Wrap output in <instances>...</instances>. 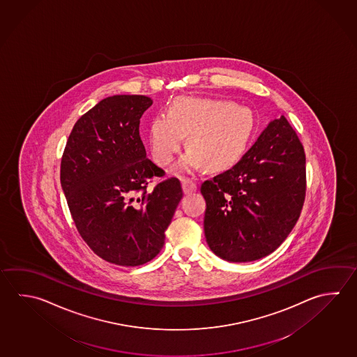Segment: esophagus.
<instances>
[{
    "instance_id": "obj_1",
    "label": "esophagus",
    "mask_w": 357,
    "mask_h": 357,
    "mask_svg": "<svg viewBox=\"0 0 357 357\" xmlns=\"http://www.w3.org/2000/svg\"><path fill=\"white\" fill-rule=\"evenodd\" d=\"M182 190L186 195L192 194L196 190H197V185L194 180L191 178H182Z\"/></svg>"
}]
</instances>
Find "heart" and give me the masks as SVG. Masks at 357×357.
Returning a JSON list of instances; mask_svg holds the SVG:
<instances>
[{"mask_svg":"<svg viewBox=\"0 0 357 357\" xmlns=\"http://www.w3.org/2000/svg\"><path fill=\"white\" fill-rule=\"evenodd\" d=\"M252 109L211 98L178 97L169 112L155 114L149 126L152 155L160 166L175 158L188 135V149L178 169L219 171L231 167L245 153L255 132Z\"/></svg>","mask_w":357,"mask_h":357,"instance_id":"b5f03b06","label":"heart"}]
</instances>
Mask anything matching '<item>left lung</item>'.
Returning a JSON list of instances; mask_svg holds the SVG:
<instances>
[{"label": "left lung", "instance_id": "obj_1", "mask_svg": "<svg viewBox=\"0 0 357 357\" xmlns=\"http://www.w3.org/2000/svg\"><path fill=\"white\" fill-rule=\"evenodd\" d=\"M305 182L303 144L282 116L268 124L239 162L202 183L210 249L234 263L273 253L298 221Z\"/></svg>", "mask_w": 357, "mask_h": 357}]
</instances>
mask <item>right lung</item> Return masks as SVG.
Returning <instances> with one entry per match:
<instances>
[{
  "mask_svg": "<svg viewBox=\"0 0 357 357\" xmlns=\"http://www.w3.org/2000/svg\"><path fill=\"white\" fill-rule=\"evenodd\" d=\"M151 105L146 96L100 100L74 124L61 157L60 182L80 236L117 266H142L161 252L183 195L146 155L139 122Z\"/></svg>",
  "mask_w": 357,
  "mask_h": 357,
  "instance_id": "1",
  "label": "right lung"
}]
</instances>
